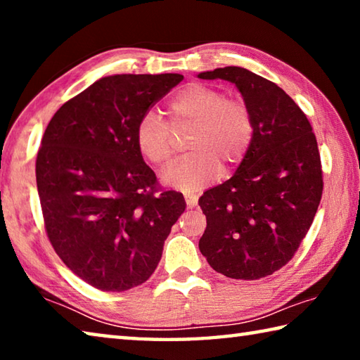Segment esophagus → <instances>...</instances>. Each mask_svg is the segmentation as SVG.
<instances>
[{
  "instance_id": "34e87169",
  "label": "esophagus",
  "mask_w": 360,
  "mask_h": 360,
  "mask_svg": "<svg viewBox=\"0 0 360 360\" xmlns=\"http://www.w3.org/2000/svg\"><path fill=\"white\" fill-rule=\"evenodd\" d=\"M184 198H186L187 208H193V206H197V203H198V197L195 193H186Z\"/></svg>"
}]
</instances>
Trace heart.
I'll return each instance as SVG.
<instances>
[{"label":"heart","instance_id":"heart-1","mask_svg":"<svg viewBox=\"0 0 360 360\" xmlns=\"http://www.w3.org/2000/svg\"><path fill=\"white\" fill-rule=\"evenodd\" d=\"M168 115L176 133L191 129L186 139L191 154L162 173L163 184L179 191H195L210 184L221 173V165L225 169L238 165L252 143L254 122L246 105L229 100L210 85L191 84L182 89L169 101ZM171 129L152 111L138 120L136 148L152 165L165 167L172 160Z\"/></svg>","mask_w":360,"mask_h":360}]
</instances>
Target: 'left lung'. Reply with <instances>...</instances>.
<instances>
[{
  "instance_id": "obj_1",
  "label": "left lung",
  "mask_w": 360,
  "mask_h": 360,
  "mask_svg": "<svg viewBox=\"0 0 360 360\" xmlns=\"http://www.w3.org/2000/svg\"><path fill=\"white\" fill-rule=\"evenodd\" d=\"M200 79L236 85L252 115L254 136L238 169L198 200L206 230L198 248L217 273L265 278L294 257L322 197V169L313 127L275 82L225 66Z\"/></svg>"
}]
</instances>
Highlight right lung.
<instances>
[{
  "label": "right lung",
  "mask_w": 360,
  "mask_h": 360,
  "mask_svg": "<svg viewBox=\"0 0 360 360\" xmlns=\"http://www.w3.org/2000/svg\"><path fill=\"white\" fill-rule=\"evenodd\" d=\"M184 76L101 77L53 114L36 158L49 241L85 283L122 292L148 281L186 210L162 191L136 148L135 130Z\"/></svg>",
  "instance_id": "add662e5"
}]
</instances>
